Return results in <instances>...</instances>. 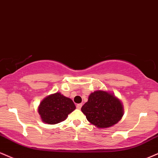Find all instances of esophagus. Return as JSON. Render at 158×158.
<instances>
[{
	"mask_svg": "<svg viewBox=\"0 0 158 158\" xmlns=\"http://www.w3.org/2000/svg\"><path fill=\"white\" fill-rule=\"evenodd\" d=\"M76 107H77V109H81V107H82V103H78V104L76 106Z\"/></svg>",
	"mask_w": 158,
	"mask_h": 158,
	"instance_id": "esophagus-1",
	"label": "esophagus"
}]
</instances>
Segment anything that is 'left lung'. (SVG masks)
I'll return each mask as SVG.
<instances>
[{
  "label": "left lung",
  "mask_w": 158,
  "mask_h": 158,
  "mask_svg": "<svg viewBox=\"0 0 158 158\" xmlns=\"http://www.w3.org/2000/svg\"><path fill=\"white\" fill-rule=\"evenodd\" d=\"M81 111L91 124L100 129L112 127L123 116V105L114 93L96 90L89 94Z\"/></svg>",
  "instance_id": "8db88e82"
}]
</instances>
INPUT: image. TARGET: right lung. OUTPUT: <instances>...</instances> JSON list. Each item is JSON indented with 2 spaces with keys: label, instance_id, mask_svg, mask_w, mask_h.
<instances>
[{
  "label": "right lung",
  "instance_id": "1",
  "mask_svg": "<svg viewBox=\"0 0 158 158\" xmlns=\"http://www.w3.org/2000/svg\"><path fill=\"white\" fill-rule=\"evenodd\" d=\"M75 109L72 99L57 92L46 96L40 103L38 111L44 123L54 125L66 120Z\"/></svg>",
  "mask_w": 158,
  "mask_h": 158
}]
</instances>
